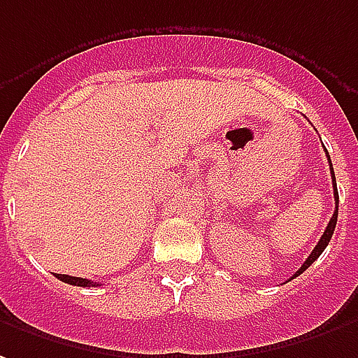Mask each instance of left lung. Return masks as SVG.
<instances>
[{"mask_svg":"<svg viewBox=\"0 0 358 358\" xmlns=\"http://www.w3.org/2000/svg\"><path fill=\"white\" fill-rule=\"evenodd\" d=\"M327 155V151H326ZM327 161H329V166H331V159H329V155H327ZM331 180H334V197H336V211H334V217L329 219V222H327L326 231H324V234H322V238H320V242L316 244V248L312 250V254L308 256V259L302 264V267L296 271V273L292 275L291 279H294V277H299V275L302 273V271H306L316 259L320 257V254L326 250V246L329 244V240H331V236H334V231H336V224H337V207H339V194H337V184H336V174H334V169H331Z\"/></svg>","mask_w":358,"mask_h":358,"instance_id":"left-lung-1","label":"left lung"}]
</instances>
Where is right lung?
Instances as JSON below:
<instances>
[{"label":"right lung","mask_w":358,"mask_h":358,"mask_svg":"<svg viewBox=\"0 0 358 358\" xmlns=\"http://www.w3.org/2000/svg\"><path fill=\"white\" fill-rule=\"evenodd\" d=\"M59 281L64 283L75 285V287H99V283H92L89 279H83V277H71V275H57Z\"/></svg>","instance_id":"add662e5"}]
</instances>
